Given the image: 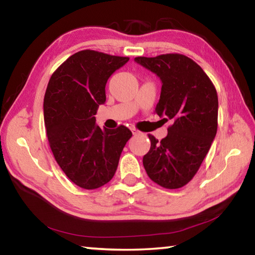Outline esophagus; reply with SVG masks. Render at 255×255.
I'll use <instances>...</instances> for the list:
<instances>
[{
	"label": "esophagus",
	"instance_id": "34e87169",
	"mask_svg": "<svg viewBox=\"0 0 255 255\" xmlns=\"http://www.w3.org/2000/svg\"><path fill=\"white\" fill-rule=\"evenodd\" d=\"M131 131H132V135L133 136H137V135H140V131L139 130H137V129H135V128H133V129H131Z\"/></svg>",
	"mask_w": 255,
	"mask_h": 255
}]
</instances>
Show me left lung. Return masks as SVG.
<instances>
[{
  "mask_svg": "<svg viewBox=\"0 0 255 255\" xmlns=\"http://www.w3.org/2000/svg\"><path fill=\"white\" fill-rule=\"evenodd\" d=\"M135 62L162 81L155 112L173 120L161 141L148 135L150 148L143 157L146 173L163 188L179 189L195 176L215 139L217 92L204 70L184 55L136 57Z\"/></svg>",
  "mask_w": 255,
  "mask_h": 255,
  "instance_id": "8db88e82",
  "label": "left lung"
}]
</instances>
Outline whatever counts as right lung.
I'll return each mask as SVG.
<instances>
[{"instance_id": "right-lung-1", "label": "right lung", "mask_w": 255, "mask_h": 255, "mask_svg": "<svg viewBox=\"0 0 255 255\" xmlns=\"http://www.w3.org/2000/svg\"><path fill=\"white\" fill-rule=\"evenodd\" d=\"M128 57L81 50L53 75L44 99L49 146L60 169L76 185L92 190L114 178L120 155L132 136L127 127L101 129L98 108L106 102V84Z\"/></svg>"}]
</instances>
